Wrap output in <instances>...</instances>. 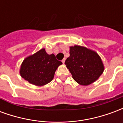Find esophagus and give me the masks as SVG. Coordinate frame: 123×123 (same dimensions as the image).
Instances as JSON below:
<instances>
[{"label":"esophagus","instance_id":"34e87169","mask_svg":"<svg viewBox=\"0 0 123 123\" xmlns=\"http://www.w3.org/2000/svg\"><path fill=\"white\" fill-rule=\"evenodd\" d=\"M65 60H66V59H65V58H64V59H62V63H63V64H64V62H65Z\"/></svg>","mask_w":123,"mask_h":123}]
</instances>
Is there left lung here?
<instances>
[{
  "mask_svg": "<svg viewBox=\"0 0 123 123\" xmlns=\"http://www.w3.org/2000/svg\"><path fill=\"white\" fill-rule=\"evenodd\" d=\"M73 79L81 86H88L98 80L104 65L95 51L80 45L70 47V56L64 62Z\"/></svg>",
  "mask_w": 123,
  "mask_h": 123,
  "instance_id": "8db88e82",
  "label": "left lung"
}]
</instances>
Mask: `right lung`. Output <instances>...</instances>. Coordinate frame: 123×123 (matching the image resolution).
I'll return each instance as SVG.
<instances>
[{"label": "right lung", "mask_w": 123, "mask_h": 123, "mask_svg": "<svg viewBox=\"0 0 123 123\" xmlns=\"http://www.w3.org/2000/svg\"><path fill=\"white\" fill-rule=\"evenodd\" d=\"M62 64L54 54L49 55L43 48L23 61L20 74L33 85L43 86L53 80L55 71Z\"/></svg>", "instance_id": "add662e5"}]
</instances>
